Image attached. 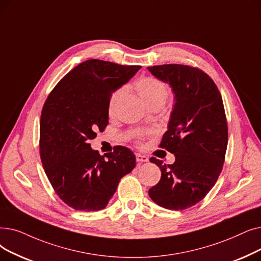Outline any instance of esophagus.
<instances>
[{"label":"esophagus","mask_w":261,"mask_h":261,"mask_svg":"<svg viewBox=\"0 0 261 261\" xmlns=\"http://www.w3.org/2000/svg\"><path fill=\"white\" fill-rule=\"evenodd\" d=\"M135 158H137V161L139 163H142V162H148V156L147 155H144V154H141V153H137L135 154Z\"/></svg>","instance_id":"esophagus-1"}]
</instances>
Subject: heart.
<instances>
[{
	"label": "heart",
	"mask_w": 261,
	"mask_h": 261,
	"mask_svg": "<svg viewBox=\"0 0 261 261\" xmlns=\"http://www.w3.org/2000/svg\"><path fill=\"white\" fill-rule=\"evenodd\" d=\"M134 86L140 97L148 107L164 103L169 95L167 85L154 76H142L135 82ZM124 90H126L124 87H119L112 93L108 102V113L110 115L114 113L119 99L124 94Z\"/></svg>",
	"instance_id": "b5f03b06"
}]
</instances>
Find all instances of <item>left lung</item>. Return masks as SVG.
<instances>
[{"mask_svg": "<svg viewBox=\"0 0 261 261\" xmlns=\"http://www.w3.org/2000/svg\"><path fill=\"white\" fill-rule=\"evenodd\" d=\"M147 68L171 85L176 100L160 143L176 160L166 165L150 158L160 167L161 179L148 193L159 206L185 210L209 193L222 172L228 143L222 96L212 79L196 67L166 64Z\"/></svg>", "mask_w": 261, "mask_h": 261, "instance_id": "1", "label": "left lung"}]
</instances>
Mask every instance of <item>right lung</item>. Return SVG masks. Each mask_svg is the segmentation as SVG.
Returning <instances> with one entry per match:
<instances>
[{"label":"right lung","instance_id":"add662e5","mask_svg":"<svg viewBox=\"0 0 261 261\" xmlns=\"http://www.w3.org/2000/svg\"><path fill=\"white\" fill-rule=\"evenodd\" d=\"M140 69L141 66L85 61L56 84L43 105L42 166L55 193L74 210L105 209L120 179L135 167V155L127 147L116 146L105 158L90 148L89 141L108 126L112 93Z\"/></svg>","mask_w":261,"mask_h":261}]
</instances>
